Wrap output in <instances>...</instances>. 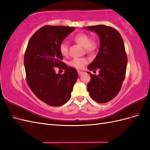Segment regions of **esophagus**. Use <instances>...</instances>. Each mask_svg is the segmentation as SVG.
I'll list each match as a JSON object with an SVG mask.
<instances>
[{"label": "esophagus", "mask_w": 150, "mask_h": 150, "mask_svg": "<svg viewBox=\"0 0 150 150\" xmlns=\"http://www.w3.org/2000/svg\"><path fill=\"white\" fill-rule=\"evenodd\" d=\"M78 72L79 75H81V74L83 73V71H78Z\"/></svg>", "instance_id": "obj_1"}]
</instances>
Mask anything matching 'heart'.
<instances>
[{"label":"heart","mask_w":150,"mask_h":150,"mask_svg":"<svg viewBox=\"0 0 150 150\" xmlns=\"http://www.w3.org/2000/svg\"><path fill=\"white\" fill-rule=\"evenodd\" d=\"M72 39L76 43L79 44L84 49L86 53L89 54H92L96 51L98 49V44L96 40L91 39L90 36L84 33H79L76 34ZM59 52L61 55L66 56L68 54V44L66 41H62L61 42L59 47ZM88 62V59L84 57H77L72 59L69 62V64L76 69H82L84 65Z\"/></svg>","instance_id":"1"}]
</instances>
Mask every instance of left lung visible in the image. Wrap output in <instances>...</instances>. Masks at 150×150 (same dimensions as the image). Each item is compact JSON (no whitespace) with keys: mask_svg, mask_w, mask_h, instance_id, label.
I'll list each match as a JSON object with an SVG mask.
<instances>
[{"mask_svg":"<svg viewBox=\"0 0 150 150\" xmlns=\"http://www.w3.org/2000/svg\"><path fill=\"white\" fill-rule=\"evenodd\" d=\"M96 32L100 38V47L94 60L88 66L91 80L87 85L90 97L99 103H106L119 93L125 78L128 62L123 40L115 28L104 25L86 27Z\"/></svg>","mask_w":150,"mask_h":150,"instance_id":"left-lung-1","label":"left lung"}]
</instances>
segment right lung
<instances>
[{
    "label": "right lung",
    "instance_id": "1",
    "mask_svg": "<svg viewBox=\"0 0 150 150\" xmlns=\"http://www.w3.org/2000/svg\"><path fill=\"white\" fill-rule=\"evenodd\" d=\"M75 29L72 27L45 25L33 35L27 46L24 63L26 82L40 101L51 106H60L71 96L78 71L62 61L59 47L62 40ZM55 67L65 69L56 74Z\"/></svg>",
    "mask_w": 150,
    "mask_h": 150
}]
</instances>
